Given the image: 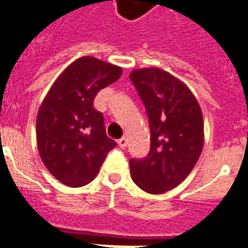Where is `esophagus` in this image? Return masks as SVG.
<instances>
[{"label":"esophagus","instance_id":"1","mask_svg":"<svg viewBox=\"0 0 248 248\" xmlns=\"http://www.w3.org/2000/svg\"><path fill=\"white\" fill-rule=\"evenodd\" d=\"M118 144L122 148L126 147V144H128V140H126V137H122V138L118 140Z\"/></svg>","mask_w":248,"mask_h":248}]
</instances>
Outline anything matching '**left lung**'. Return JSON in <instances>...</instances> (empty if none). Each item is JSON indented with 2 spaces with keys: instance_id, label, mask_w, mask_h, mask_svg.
Wrapping results in <instances>:
<instances>
[{
  "instance_id": "obj_1",
  "label": "left lung",
  "mask_w": 248,
  "mask_h": 248,
  "mask_svg": "<svg viewBox=\"0 0 248 248\" xmlns=\"http://www.w3.org/2000/svg\"><path fill=\"white\" fill-rule=\"evenodd\" d=\"M129 77L151 130L150 154L142 160L130 158V175L144 192L165 193L188 177L202 152V111L191 90L168 71L134 69Z\"/></svg>"
}]
</instances>
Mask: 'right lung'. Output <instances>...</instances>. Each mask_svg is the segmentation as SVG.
<instances>
[{"instance_id": "1", "label": "right lung", "mask_w": 248, "mask_h": 248, "mask_svg": "<svg viewBox=\"0 0 248 248\" xmlns=\"http://www.w3.org/2000/svg\"><path fill=\"white\" fill-rule=\"evenodd\" d=\"M122 73L120 66L83 56L57 77L41 104L37 115L39 156L65 186L91 183L108 152L116 146L106 136L104 115L93 108V100Z\"/></svg>"}]
</instances>
